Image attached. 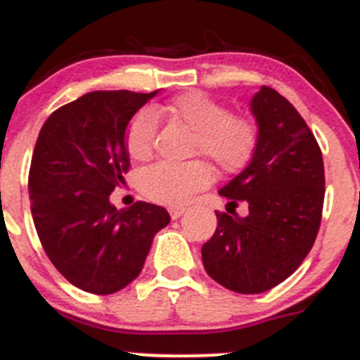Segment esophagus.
<instances>
[{"label": "esophagus", "mask_w": 360, "mask_h": 360, "mask_svg": "<svg viewBox=\"0 0 360 360\" xmlns=\"http://www.w3.org/2000/svg\"><path fill=\"white\" fill-rule=\"evenodd\" d=\"M184 213H185L184 206H172V208H169V215H172L173 220L180 219V217L184 215Z\"/></svg>", "instance_id": "esophagus-1"}]
</instances>
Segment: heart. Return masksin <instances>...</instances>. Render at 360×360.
Returning a JSON list of instances; mask_svg holds the SVG:
<instances>
[{
  "instance_id": "obj_1",
  "label": "heart",
  "mask_w": 360,
  "mask_h": 360,
  "mask_svg": "<svg viewBox=\"0 0 360 360\" xmlns=\"http://www.w3.org/2000/svg\"><path fill=\"white\" fill-rule=\"evenodd\" d=\"M169 122L194 133V152L212 159L224 173H238L252 161L259 143L257 126L248 117L231 115L229 108L201 92L181 94L168 105L155 108ZM155 115L141 110L126 131V150L134 161L150 158L155 136ZM213 179L212 166L201 159L173 165L155 162L141 169L138 185L152 201L181 205Z\"/></svg>"
}]
</instances>
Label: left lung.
I'll return each instance as SVG.
<instances>
[{"label": "left lung", "instance_id": "8db88e82", "mask_svg": "<svg viewBox=\"0 0 360 360\" xmlns=\"http://www.w3.org/2000/svg\"><path fill=\"white\" fill-rule=\"evenodd\" d=\"M259 143L247 168L219 191L248 206L247 217L217 212L201 248L206 273L226 289L261 294L289 278L315 243L322 219V152L296 108L271 87L250 99Z\"/></svg>", "mask_w": 360, "mask_h": 360}]
</instances>
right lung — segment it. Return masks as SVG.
Masks as SVG:
<instances>
[{"label":"right lung","mask_w":360,"mask_h":360,"mask_svg":"<svg viewBox=\"0 0 360 360\" xmlns=\"http://www.w3.org/2000/svg\"><path fill=\"white\" fill-rule=\"evenodd\" d=\"M158 92H89L56 110L38 134L30 169L34 227L56 269L85 292L129 285L172 220L152 202H110L129 168L127 124Z\"/></svg>","instance_id":"obj_1"}]
</instances>
